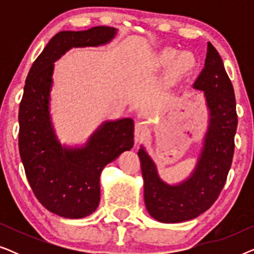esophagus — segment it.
Returning <instances> with one entry per match:
<instances>
[{"label":"esophagus","instance_id":"1","mask_svg":"<svg viewBox=\"0 0 254 254\" xmlns=\"http://www.w3.org/2000/svg\"><path fill=\"white\" fill-rule=\"evenodd\" d=\"M148 133H149V129H148L147 124L140 123V121L135 124V140L137 142L143 141L144 138L148 136Z\"/></svg>","mask_w":254,"mask_h":254}]
</instances>
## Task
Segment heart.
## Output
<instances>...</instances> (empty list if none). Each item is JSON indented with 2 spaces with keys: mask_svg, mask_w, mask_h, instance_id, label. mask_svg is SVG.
<instances>
[{
  "mask_svg": "<svg viewBox=\"0 0 254 254\" xmlns=\"http://www.w3.org/2000/svg\"><path fill=\"white\" fill-rule=\"evenodd\" d=\"M197 61L192 52L185 51L177 54L173 48H164L158 52L154 58V65L156 68L168 69V75L171 79H179L190 75L196 68Z\"/></svg>",
  "mask_w": 254,
  "mask_h": 254,
  "instance_id": "1",
  "label": "heart"
}]
</instances>
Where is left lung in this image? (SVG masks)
<instances>
[{"label":"left lung","mask_w":254,"mask_h":254,"mask_svg":"<svg viewBox=\"0 0 254 254\" xmlns=\"http://www.w3.org/2000/svg\"><path fill=\"white\" fill-rule=\"evenodd\" d=\"M193 88L203 91L209 124L192 175L177 185H169L159 178L145 149L141 147L137 152L144 182L145 207L151 217L163 223L193 220L209 209L227 182L234 157L238 123L234 86L220 54L210 43L204 68Z\"/></svg>","instance_id":"1"}]
</instances>
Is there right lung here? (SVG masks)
<instances>
[{
	"mask_svg": "<svg viewBox=\"0 0 254 254\" xmlns=\"http://www.w3.org/2000/svg\"><path fill=\"white\" fill-rule=\"evenodd\" d=\"M117 29L96 26L61 31L37 58L27 75L19 104V154L26 178L39 202L65 218L89 216L100 200L103 169L134 144V121H105L83 147L62 145L50 113L54 62L72 47L99 46L116 37Z\"/></svg>",
	"mask_w": 254,
	"mask_h": 254,
	"instance_id": "right-lung-1",
	"label": "right lung"
}]
</instances>
